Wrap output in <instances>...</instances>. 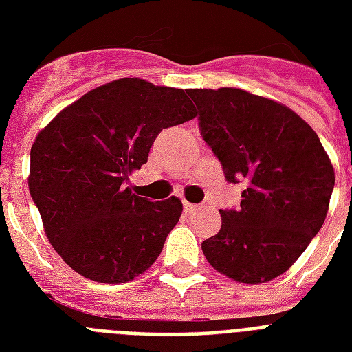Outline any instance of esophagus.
Segmentation results:
<instances>
[{
	"mask_svg": "<svg viewBox=\"0 0 352 352\" xmlns=\"http://www.w3.org/2000/svg\"><path fill=\"white\" fill-rule=\"evenodd\" d=\"M182 208H184V214L192 215L193 212H195V210L199 208V206H197V204H192V203H188V201H186V203L182 204Z\"/></svg>",
	"mask_w": 352,
	"mask_h": 352,
	"instance_id": "obj_1",
	"label": "esophagus"
}]
</instances>
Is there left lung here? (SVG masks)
I'll return each mask as SVG.
<instances>
[{
	"mask_svg": "<svg viewBox=\"0 0 352 352\" xmlns=\"http://www.w3.org/2000/svg\"><path fill=\"white\" fill-rule=\"evenodd\" d=\"M188 95L225 179L245 184L239 208L219 210L221 230L203 241L204 256L235 281L278 278L322 228L333 164L314 129L278 102L234 87Z\"/></svg>",
	"mask_w": 352,
	"mask_h": 352,
	"instance_id": "1",
	"label": "left lung"
}]
</instances>
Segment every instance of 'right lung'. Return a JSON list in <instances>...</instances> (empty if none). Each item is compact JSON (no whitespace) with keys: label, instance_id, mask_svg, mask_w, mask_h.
Here are the masks:
<instances>
[{"label":"right lung","instance_id":"obj_1","mask_svg":"<svg viewBox=\"0 0 352 352\" xmlns=\"http://www.w3.org/2000/svg\"><path fill=\"white\" fill-rule=\"evenodd\" d=\"M197 113L186 91L122 78L58 113L30 148L29 190L45 234L69 267L100 283L148 270L182 214L177 197L124 188L162 129Z\"/></svg>","mask_w":352,"mask_h":352}]
</instances>
